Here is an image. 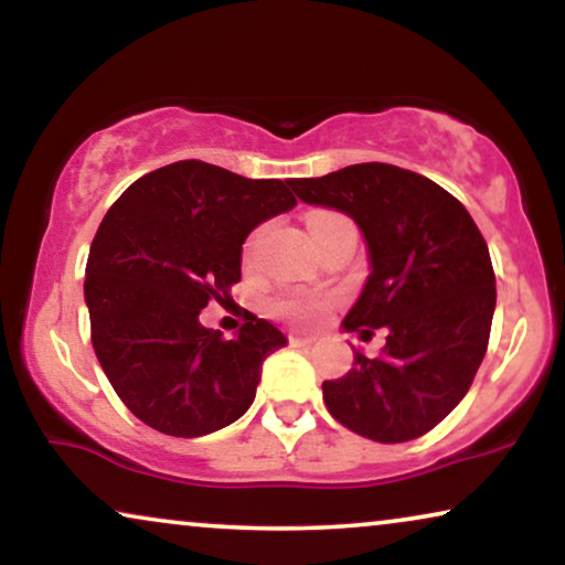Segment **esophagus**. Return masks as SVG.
<instances>
[{
	"label": "esophagus",
	"mask_w": 565,
	"mask_h": 565,
	"mask_svg": "<svg viewBox=\"0 0 565 565\" xmlns=\"http://www.w3.org/2000/svg\"><path fill=\"white\" fill-rule=\"evenodd\" d=\"M288 342H290L292 347H311V344L316 342V339H313V337H303V334H290Z\"/></svg>",
	"instance_id": "34e87169"
}]
</instances>
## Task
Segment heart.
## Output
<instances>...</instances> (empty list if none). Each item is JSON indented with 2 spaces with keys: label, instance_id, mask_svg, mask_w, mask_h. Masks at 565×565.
I'll return each instance as SVG.
<instances>
[{
  "label": "heart",
  "instance_id": "1",
  "mask_svg": "<svg viewBox=\"0 0 565 565\" xmlns=\"http://www.w3.org/2000/svg\"><path fill=\"white\" fill-rule=\"evenodd\" d=\"M331 213H316L308 218V223L319 221V218H327ZM275 311L280 316H288L292 321H313L316 316L321 311V303L313 298H306V296H288V298H280L275 303Z\"/></svg>",
  "mask_w": 565,
  "mask_h": 565
}]
</instances>
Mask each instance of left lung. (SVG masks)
<instances>
[{"instance_id":"left-lung-1","label":"left lung","mask_w":565,"mask_h":565,"mask_svg":"<svg viewBox=\"0 0 565 565\" xmlns=\"http://www.w3.org/2000/svg\"><path fill=\"white\" fill-rule=\"evenodd\" d=\"M288 184L350 215L365 238L370 275L342 331L388 329L381 358L354 350L350 373L323 381L327 408L375 443L427 435L466 396L489 344L497 280L481 231L437 182L381 161Z\"/></svg>"}]
</instances>
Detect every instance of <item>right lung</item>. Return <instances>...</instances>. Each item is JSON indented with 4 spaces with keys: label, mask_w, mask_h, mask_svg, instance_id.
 Returning a JSON list of instances; mask_svg holds the SVG:
<instances>
[{
    "label": "right lung",
    "mask_w": 565,
    "mask_h": 565,
    "mask_svg": "<svg viewBox=\"0 0 565 565\" xmlns=\"http://www.w3.org/2000/svg\"><path fill=\"white\" fill-rule=\"evenodd\" d=\"M292 207L280 180H246L188 159L136 180L107 211L84 300L99 365L143 424L203 437L252 406L262 362L288 337L252 316L223 339L200 323V311L242 280L246 236Z\"/></svg>",
    "instance_id": "add662e5"
}]
</instances>
